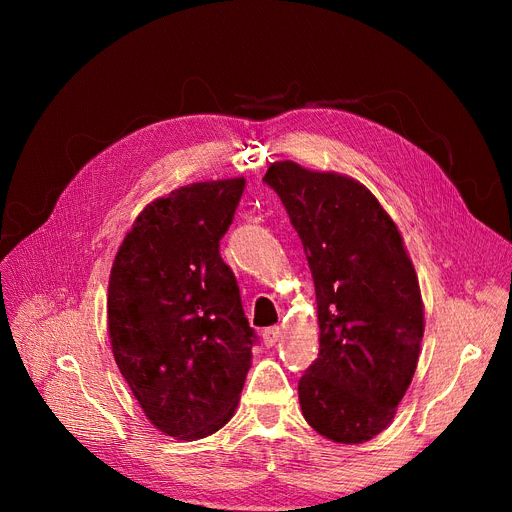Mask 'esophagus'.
Instances as JSON below:
<instances>
[{
	"instance_id": "esophagus-1",
	"label": "esophagus",
	"mask_w": 512,
	"mask_h": 512,
	"mask_svg": "<svg viewBox=\"0 0 512 512\" xmlns=\"http://www.w3.org/2000/svg\"><path fill=\"white\" fill-rule=\"evenodd\" d=\"M278 340H280V328H278V326H272V328H267V330L263 332V342H265V346H274Z\"/></svg>"
}]
</instances>
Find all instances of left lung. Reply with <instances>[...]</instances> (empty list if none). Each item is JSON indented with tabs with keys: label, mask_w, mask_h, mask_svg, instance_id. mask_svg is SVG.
<instances>
[{
	"label": "left lung",
	"mask_w": 512,
	"mask_h": 512,
	"mask_svg": "<svg viewBox=\"0 0 512 512\" xmlns=\"http://www.w3.org/2000/svg\"><path fill=\"white\" fill-rule=\"evenodd\" d=\"M274 188L315 284L319 355L299 380L317 434L361 444L394 419L417 369L423 303L405 242L367 188L342 174L276 161Z\"/></svg>",
	"instance_id": "1"
}]
</instances>
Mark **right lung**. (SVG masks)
<instances>
[{"label": "right lung", "mask_w": 512, "mask_h": 512, "mask_svg": "<svg viewBox=\"0 0 512 512\" xmlns=\"http://www.w3.org/2000/svg\"><path fill=\"white\" fill-rule=\"evenodd\" d=\"M245 178L195 182L147 205L107 288V330L147 419L176 440L230 421L257 342L220 255Z\"/></svg>", "instance_id": "1"}]
</instances>
